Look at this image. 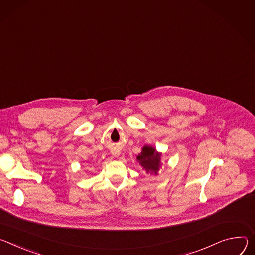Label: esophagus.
Segmentation results:
<instances>
[{"mask_svg": "<svg viewBox=\"0 0 255 255\" xmlns=\"http://www.w3.org/2000/svg\"><path fill=\"white\" fill-rule=\"evenodd\" d=\"M112 155L115 156V157H119L121 155V152H120V150H113L112 151Z\"/></svg>", "mask_w": 255, "mask_h": 255, "instance_id": "1", "label": "esophagus"}]
</instances>
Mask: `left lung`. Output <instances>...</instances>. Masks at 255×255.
Returning a JSON list of instances; mask_svg holds the SVG:
<instances>
[{"instance_id":"obj_1","label":"left lung","mask_w":255,"mask_h":255,"mask_svg":"<svg viewBox=\"0 0 255 255\" xmlns=\"http://www.w3.org/2000/svg\"><path fill=\"white\" fill-rule=\"evenodd\" d=\"M162 153L158 152L154 147L146 145L142 148L140 152L136 156V161L143 167L146 173L158 175V172L161 168L162 162Z\"/></svg>"}]
</instances>
